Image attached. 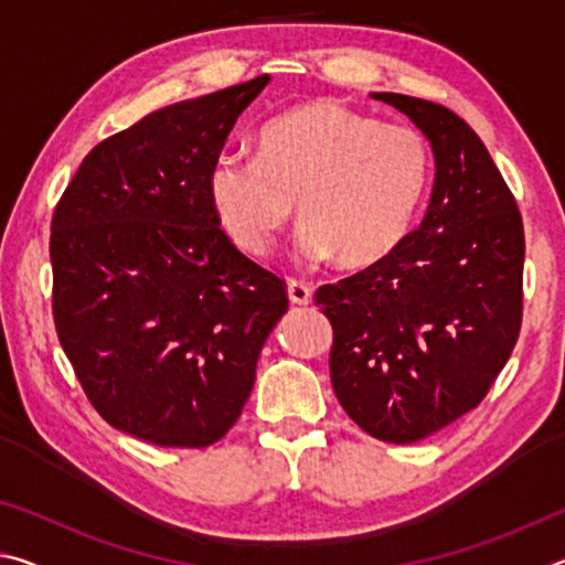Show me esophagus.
<instances>
[{
  "mask_svg": "<svg viewBox=\"0 0 565 565\" xmlns=\"http://www.w3.org/2000/svg\"><path fill=\"white\" fill-rule=\"evenodd\" d=\"M311 286L306 284V281H301V279H291L289 281V299H291V303H299V306H306V303H311Z\"/></svg>",
  "mask_w": 565,
  "mask_h": 565,
  "instance_id": "34e87169",
  "label": "esophagus"
}]
</instances>
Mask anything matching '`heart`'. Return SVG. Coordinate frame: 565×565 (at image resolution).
Returning a JSON list of instances; mask_svg holds the SVG:
<instances>
[{"label": "heart", "instance_id": "heart-1", "mask_svg": "<svg viewBox=\"0 0 565 565\" xmlns=\"http://www.w3.org/2000/svg\"><path fill=\"white\" fill-rule=\"evenodd\" d=\"M431 147L406 124H381L333 99L279 114L259 134V154H222L209 169L218 226L248 256H266L289 224H303V264L371 266L408 236L431 184Z\"/></svg>", "mask_w": 565, "mask_h": 565}]
</instances>
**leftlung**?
I'll use <instances>...</instances> for the list:
<instances>
[{"label":"left lung","mask_w":565,"mask_h":565,"mask_svg":"<svg viewBox=\"0 0 565 565\" xmlns=\"http://www.w3.org/2000/svg\"><path fill=\"white\" fill-rule=\"evenodd\" d=\"M371 97L431 141L436 179L416 232L313 296L333 329L331 386L369 436L414 444L481 404L519 341L523 222L489 149L441 104Z\"/></svg>","instance_id":"1"}]
</instances>
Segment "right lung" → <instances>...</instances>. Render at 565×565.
<instances>
[{"instance_id":"add662e5","label":"right lung","mask_w":565,"mask_h":565,"mask_svg":"<svg viewBox=\"0 0 565 565\" xmlns=\"http://www.w3.org/2000/svg\"><path fill=\"white\" fill-rule=\"evenodd\" d=\"M271 76L171 104L84 157L52 218V311L99 416L154 446L206 448L254 388L289 296L232 244L209 169Z\"/></svg>"}]
</instances>
